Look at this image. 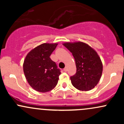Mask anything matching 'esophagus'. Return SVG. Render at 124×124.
I'll use <instances>...</instances> for the list:
<instances>
[{"label": "esophagus", "instance_id": "esophagus-1", "mask_svg": "<svg viewBox=\"0 0 124 124\" xmlns=\"http://www.w3.org/2000/svg\"><path fill=\"white\" fill-rule=\"evenodd\" d=\"M63 70L65 71V72H66V71H67V68H66V67H65V68H64V69H63Z\"/></svg>", "mask_w": 124, "mask_h": 124}]
</instances>
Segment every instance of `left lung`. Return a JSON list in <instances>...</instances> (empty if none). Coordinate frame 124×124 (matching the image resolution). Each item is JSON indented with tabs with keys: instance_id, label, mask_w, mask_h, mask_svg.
Instances as JSON below:
<instances>
[{
	"instance_id": "1",
	"label": "left lung",
	"mask_w": 124,
	"mask_h": 124,
	"mask_svg": "<svg viewBox=\"0 0 124 124\" xmlns=\"http://www.w3.org/2000/svg\"><path fill=\"white\" fill-rule=\"evenodd\" d=\"M63 45L72 54L76 63V72L70 76L72 85L82 91L93 89L103 72V64L98 54L89 45L82 42Z\"/></svg>"
}]
</instances>
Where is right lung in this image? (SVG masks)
Returning <instances> with one entry per match:
<instances>
[{"label": "right lung", "mask_w": 124, "mask_h": 124, "mask_svg": "<svg viewBox=\"0 0 124 124\" xmlns=\"http://www.w3.org/2000/svg\"><path fill=\"white\" fill-rule=\"evenodd\" d=\"M57 44H42L31 50L23 64L25 78L31 87L39 92H49L57 85L61 70L50 56Z\"/></svg>", "instance_id": "add662e5"}]
</instances>
